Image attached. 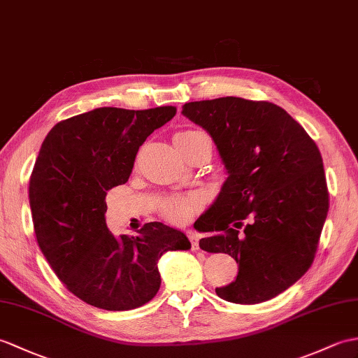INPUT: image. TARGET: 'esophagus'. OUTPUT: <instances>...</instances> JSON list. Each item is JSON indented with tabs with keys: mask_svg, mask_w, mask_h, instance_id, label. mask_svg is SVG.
<instances>
[{
	"mask_svg": "<svg viewBox=\"0 0 358 358\" xmlns=\"http://www.w3.org/2000/svg\"><path fill=\"white\" fill-rule=\"evenodd\" d=\"M186 235H187V238H189V241H190V244H192V250H198V248H199L198 235L195 234V231H192V230H187Z\"/></svg>",
	"mask_w": 358,
	"mask_h": 358,
	"instance_id": "1",
	"label": "esophagus"
}]
</instances>
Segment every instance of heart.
<instances>
[{
	"label": "heart",
	"mask_w": 358,
	"mask_h": 358,
	"mask_svg": "<svg viewBox=\"0 0 358 358\" xmlns=\"http://www.w3.org/2000/svg\"><path fill=\"white\" fill-rule=\"evenodd\" d=\"M206 138V134L198 129H182L177 132L173 141L182 155H189L194 151L199 140ZM199 209V201L194 196H169L160 204V213L164 220L173 224L186 222Z\"/></svg>",
	"instance_id": "1"
}]
</instances>
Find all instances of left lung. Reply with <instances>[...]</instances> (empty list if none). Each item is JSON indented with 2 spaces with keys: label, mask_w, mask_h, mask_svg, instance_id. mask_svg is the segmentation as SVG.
Here are the masks:
<instances>
[{
  "label": "left lung",
  "mask_w": 358,
  "mask_h": 358,
  "mask_svg": "<svg viewBox=\"0 0 358 358\" xmlns=\"http://www.w3.org/2000/svg\"><path fill=\"white\" fill-rule=\"evenodd\" d=\"M217 145L229 177L217 201L195 222L209 253L238 264L227 302L252 305L285 292L308 271L329 209L317 145L280 106L243 97L182 105Z\"/></svg>",
  "instance_id": "8db88e82"
}]
</instances>
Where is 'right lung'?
<instances>
[{
	"mask_svg": "<svg viewBox=\"0 0 358 358\" xmlns=\"http://www.w3.org/2000/svg\"><path fill=\"white\" fill-rule=\"evenodd\" d=\"M177 113L97 108L50 129L29 182L33 229L41 252L70 293L106 311L134 310L160 289L157 261L189 250L180 230L146 222L137 236L106 227V192L128 181L138 148Z\"/></svg>",
	"mask_w": 358,
	"mask_h": 358,
	"instance_id": "obj_1",
	"label": "right lung"
}]
</instances>
